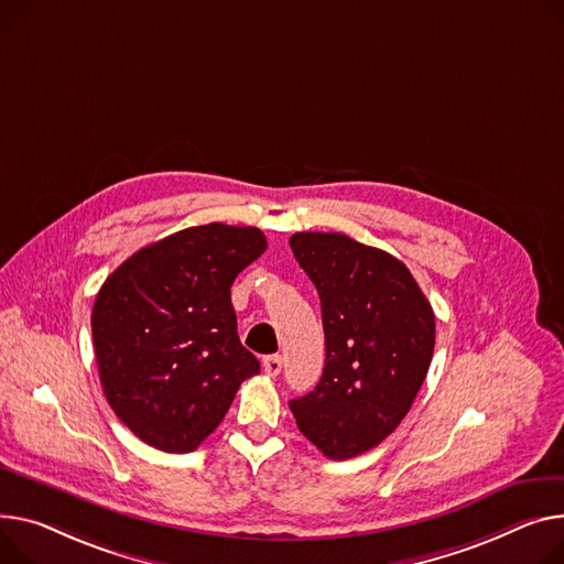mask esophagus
Returning <instances> with one entry per match:
<instances>
[{
	"mask_svg": "<svg viewBox=\"0 0 564 564\" xmlns=\"http://www.w3.org/2000/svg\"><path fill=\"white\" fill-rule=\"evenodd\" d=\"M281 367H283V358H281L279 354L262 358V369H265L268 377H279V373H281Z\"/></svg>",
	"mask_w": 564,
	"mask_h": 564,
	"instance_id": "1",
	"label": "esophagus"
}]
</instances>
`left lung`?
I'll list each match as a JSON object with an SVG mask.
<instances>
[{
  "label": "left lung",
  "instance_id": "left-lung-1",
  "mask_svg": "<svg viewBox=\"0 0 564 564\" xmlns=\"http://www.w3.org/2000/svg\"><path fill=\"white\" fill-rule=\"evenodd\" d=\"M315 283L326 360L313 392L290 401L302 431L330 460L383 442L408 415L435 347V315L401 260L343 234H294Z\"/></svg>",
  "mask_w": 564,
  "mask_h": 564
}]
</instances>
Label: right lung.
I'll use <instances>...</instances> for the list:
<instances>
[{"instance_id": "add662e5", "label": "right lung", "mask_w": 564, "mask_h": 564, "mask_svg": "<svg viewBox=\"0 0 564 564\" xmlns=\"http://www.w3.org/2000/svg\"><path fill=\"white\" fill-rule=\"evenodd\" d=\"M265 249L260 229L213 221L142 247L104 281L90 319L99 379L142 442L195 452L260 371L231 285Z\"/></svg>"}]
</instances>
